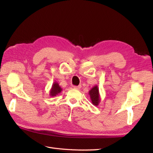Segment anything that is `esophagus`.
<instances>
[{
  "label": "esophagus",
  "instance_id": "34e87169",
  "mask_svg": "<svg viewBox=\"0 0 153 153\" xmlns=\"http://www.w3.org/2000/svg\"><path fill=\"white\" fill-rule=\"evenodd\" d=\"M81 87H82V86H81V85H78V86H74V88L76 89H80Z\"/></svg>",
  "mask_w": 153,
  "mask_h": 153
}]
</instances>
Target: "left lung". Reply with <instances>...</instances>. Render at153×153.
<instances>
[{"label": "left lung", "mask_w": 153, "mask_h": 153, "mask_svg": "<svg viewBox=\"0 0 153 153\" xmlns=\"http://www.w3.org/2000/svg\"><path fill=\"white\" fill-rule=\"evenodd\" d=\"M89 95L90 96V99L93 105L95 106H98L100 102V97L98 85L94 86L89 91Z\"/></svg>", "instance_id": "obj_1"}]
</instances>
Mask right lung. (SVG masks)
I'll list each match as a JSON object with an SVG mask.
<instances>
[{
	"instance_id": "right-lung-1",
	"label": "right lung",
	"mask_w": 153,
	"mask_h": 153,
	"mask_svg": "<svg viewBox=\"0 0 153 153\" xmlns=\"http://www.w3.org/2000/svg\"><path fill=\"white\" fill-rule=\"evenodd\" d=\"M62 91V89L61 88L60 86L56 82L53 83V85H52L51 89L50 90V96L51 97H55L58 94L60 93V92Z\"/></svg>"
}]
</instances>
